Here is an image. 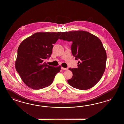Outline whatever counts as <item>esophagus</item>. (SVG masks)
I'll list each match as a JSON object with an SVG mask.
<instances>
[{
    "label": "esophagus",
    "instance_id": "34e87169",
    "mask_svg": "<svg viewBox=\"0 0 124 124\" xmlns=\"http://www.w3.org/2000/svg\"><path fill=\"white\" fill-rule=\"evenodd\" d=\"M61 69L63 70H68V68H67L62 67L61 68Z\"/></svg>",
    "mask_w": 124,
    "mask_h": 124
}]
</instances>
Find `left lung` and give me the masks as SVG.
<instances>
[{"mask_svg": "<svg viewBox=\"0 0 124 124\" xmlns=\"http://www.w3.org/2000/svg\"><path fill=\"white\" fill-rule=\"evenodd\" d=\"M72 42L71 49L75 60H79L77 68H69L73 73L68 82L81 90L93 87L101 78L105 69L107 55L101 40L85 31L63 32L59 38Z\"/></svg>", "mask_w": 124, "mask_h": 124, "instance_id": "1", "label": "left lung"}]
</instances>
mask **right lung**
<instances>
[{
    "instance_id": "1",
    "label": "right lung",
    "mask_w": 124,
    "mask_h": 124,
    "mask_svg": "<svg viewBox=\"0 0 124 124\" xmlns=\"http://www.w3.org/2000/svg\"><path fill=\"white\" fill-rule=\"evenodd\" d=\"M61 32H38L23 40L18 49L16 70L27 86L34 90L49 86L61 66L47 64L45 60L52 53L53 44Z\"/></svg>"
}]
</instances>
